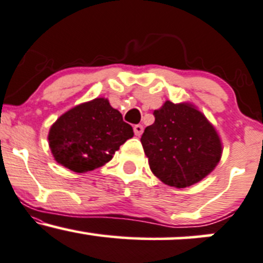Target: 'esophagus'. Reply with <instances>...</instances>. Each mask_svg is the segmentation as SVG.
<instances>
[{
  "instance_id": "obj_1",
  "label": "esophagus",
  "mask_w": 263,
  "mask_h": 263,
  "mask_svg": "<svg viewBox=\"0 0 263 263\" xmlns=\"http://www.w3.org/2000/svg\"><path fill=\"white\" fill-rule=\"evenodd\" d=\"M143 126L142 125H135L134 127V131H135V135L136 136H141L142 134H143Z\"/></svg>"
}]
</instances>
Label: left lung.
Segmentation results:
<instances>
[{
    "mask_svg": "<svg viewBox=\"0 0 263 263\" xmlns=\"http://www.w3.org/2000/svg\"><path fill=\"white\" fill-rule=\"evenodd\" d=\"M154 118L141 142L152 173L160 181L183 189L213 172L222 158V141L197 106L166 100L154 110Z\"/></svg>",
    "mask_w": 263,
    "mask_h": 263,
    "instance_id": "left-lung-1",
    "label": "left lung"
}]
</instances>
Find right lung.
Returning <instances> with one entry per match:
<instances>
[{"label": "right lung", "instance_id": "1", "mask_svg": "<svg viewBox=\"0 0 263 263\" xmlns=\"http://www.w3.org/2000/svg\"><path fill=\"white\" fill-rule=\"evenodd\" d=\"M132 137V126L121 112L106 98H96L63 112L50 127L47 140L56 162L83 174L110 162Z\"/></svg>", "mask_w": 263, "mask_h": 263}]
</instances>
